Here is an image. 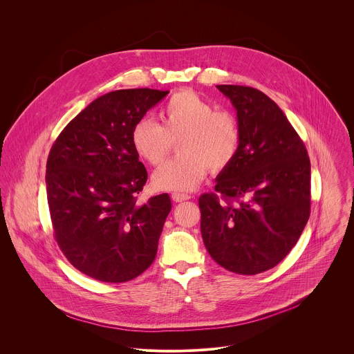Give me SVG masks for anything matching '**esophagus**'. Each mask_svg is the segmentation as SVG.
Returning a JSON list of instances; mask_svg holds the SVG:
<instances>
[{
    "label": "esophagus",
    "mask_w": 354,
    "mask_h": 354,
    "mask_svg": "<svg viewBox=\"0 0 354 354\" xmlns=\"http://www.w3.org/2000/svg\"><path fill=\"white\" fill-rule=\"evenodd\" d=\"M171 199L176 203L185 202V201H189L191 196L187 195V194H178V192H174L171 194Z\"/></svg>",
    "instance_id": "1"
}]
</instances>
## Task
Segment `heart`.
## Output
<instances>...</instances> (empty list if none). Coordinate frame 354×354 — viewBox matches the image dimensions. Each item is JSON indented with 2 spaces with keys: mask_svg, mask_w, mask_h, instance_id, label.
<instances>
[{
  "mask_svg": "<svg viewBox=\"0 0 354 354\" xmlns=\"http://www.w3.org/2000/svg\"><path fill=\"white\" fill-rule=\"evenodd\" d=\"M162 124L140 118L131 133L136 153L152 166L159 165L178 140V156L165 162L152 174L159 191H192L208 173L225 170L240 147L236 117L192 91H180L160 109Z\"/></svg>",
  "mask_w": 354,
  "mask_h": 354,
  "instance_id": "heart-1",
  "label": "heart"
}]
</instances>
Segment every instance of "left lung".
Wrapping results in <instances>:
<instances>
[{"mask_svg": "<svg viewBox=\"0 0 354 354\" xmlns=\"http://www.w3.org/2000/svg\"><path fill=\"white\" fill-rule=\"evenodd\" d=\"M216 88L237 111L240 147L215 178L226 204L215 194L199 198L203 243L223 268L254 275L282 261L303 233L310 209V162L285 113L266 94L244 86Z\"/></svg>", "mask_w": 354, "mask_h": 354, "instance_id": "8db88e82", "label": "left lung"}]
</instances>
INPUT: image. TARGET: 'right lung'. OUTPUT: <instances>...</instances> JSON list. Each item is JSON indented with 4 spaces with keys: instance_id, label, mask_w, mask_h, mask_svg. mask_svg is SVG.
Returning a JSON list of instances; mask_svg holds the SVG:
<instances>
[{
    "instance_id": "obj_1",
    "label": "right lung",
    "mask_w": 354,
    "mask_h": 354,
    "mask_svg": "<svg viewBox=\"0 0 354 354\" xmlns=\"http://www.w3.org/2000/svg\"><path fill=\"white\" fill-rule=\"evenodd\" d=\"M167 94L107 93L83 109L51 147L46 191L57 244L75 268L97 281H131L156 256L171 202L162 194L136 203L147 170L131 133Z\"/></svg>"
}]
</instances>
